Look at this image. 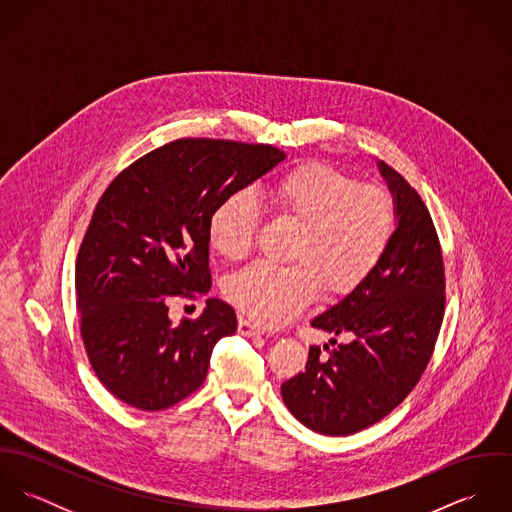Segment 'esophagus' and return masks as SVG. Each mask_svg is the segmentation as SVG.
I'll return each mask as SVG.
<instances>
[{
    "label": "esophagus",
    "instance_id": "1",
    "mask_svg": "<svg viewBox=\"0 0 512 512\" xmlns=\"http://www.w3.org/2000/svg\"><path fill=\"white\" fill-rule=\"evenodd\" d=\"M238 335H242V337H260L262 329L256 327L254 323H250L248 319H240L238 321Z\"/></svg>",
    "mask_w": 512,
    "mask_h": 512
}]
</instances>
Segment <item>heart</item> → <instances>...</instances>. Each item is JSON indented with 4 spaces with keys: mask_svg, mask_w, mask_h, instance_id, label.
<instances>
[{
    "mask_svg": "<svg viewBox=\"0 0 512 512\" xmlns=\"http://www.w3.org/2000/svg\"><path fill=\"white\" fill-rule=\"evenodd\" d=\"M278 219L299 224L293 266L254 262L230 276L226 299L260 325L280 327L297 317L321 290L343 295L361 286L384 258L396 232V205L388 191L359 181L323 161H307L260 191ZM258 230V209L248 193L220 201L209 219L213 250L242 260Z\"/></svg>",
    "mask_w": 512,
    "mask_h": 512,
    "instance_id": "obj_1",
    "label": "heart"
}]
</instances>
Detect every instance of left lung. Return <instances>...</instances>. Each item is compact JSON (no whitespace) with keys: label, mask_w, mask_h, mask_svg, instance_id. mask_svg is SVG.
Segmentation results:
<instances>
[{"label":"left lung","mask_w":512,"mask_h":512,"mask_svg":"<svg viewBox=\"0 0 512 512\" xmlns=\"http://www.w3.org/2000/svg\"><path fill=\"white\" fill-rule=\"evenodd\" d=\"M396 205V232L361 286L311 325L349 337L309 349L305 370L282 384L284 404L309 430L351 436L388 416L418 384L438 339L445 278L438 232L422 197L378 161ZM335 345V339H331Z\"/></svg>","instance_id":"1"}]
</instances>
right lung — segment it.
Returning a JSON list of instances; mask_svg holds the SVG:
<instances>
[{
	"mask_svg": "<svg viewBox=\"0 0 512 512\" xmlns=\"http://www.w3.org/2000/svg\"><path fill=\"white\" fill-rule=\"evenodd\" d=\"M286 153L264 144L185 138L126 167L100 197L76 258V307L88 361L122 402L165 410L195 392L234 309L217 297L173 323L169 297L211 290L209 219Z\"/></svg>",
	"mask_w": 512,
	"mask_h": 512,
	"instance_id": "obj_1",
	"label": "right lung"
}]
</instances>
